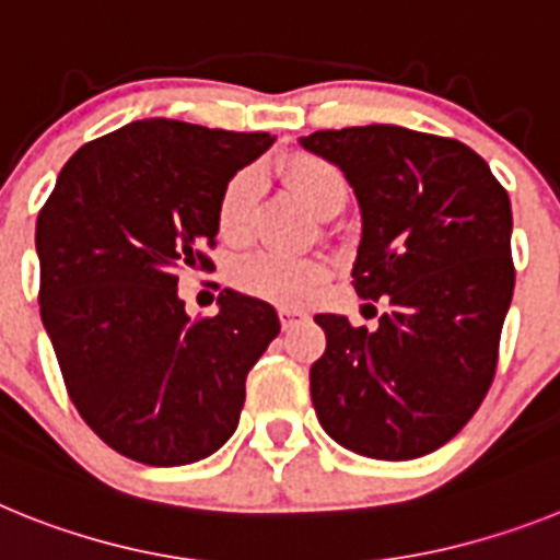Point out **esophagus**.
Masks as SVG:
<instances>
[{
  "mask_svg": "<svg viewBox=\"0 0 560 560\" xmlns=\"http://www.w3.org/2000/svg\"><path fill=\"white\" fill-rule=\"evenodd\" d=\"M305 316L300 314V311H289V308H280V325H283V330H291L294 325L303 323Z\"/></svg>",
  "mask_w": 560,
  "mask_h": 560,
  "instance_id": "obj_1",
  "label": "esophagus"
}]
</instances>
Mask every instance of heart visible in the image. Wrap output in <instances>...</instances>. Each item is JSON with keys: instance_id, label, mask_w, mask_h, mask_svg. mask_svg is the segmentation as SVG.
<instances>
[{"instance_id": "heart-1", "label": "heart", "mask_w": 560, "mask_h": 560, "mask_svg": "<svg viewBox=\"0 0 560 560\" xmlns=\"http://www.w3.org/2000/svg\"><path fill=\"white\" fill-rule=\"evenodd\" d=\"M285 187L294 192L305 207L323 215L328 207L345 205L348 182L334 162L314 156V153H291L280 165ZM260 182L255 171H237L221 190L215 207V230L224 244H244L252 235V215H255ZM330 269L319 257H283L271 252L241 257L232 266V283L237 291L266 300V303L300 308L311 303L328 285Z\"/></svg>"}]
</instances>
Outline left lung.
<instances>
[{
  "mask_svg": "<svg viewBox=\"0 0 560 560\" xmlns=\"http://www.w3.org/2000/svg\"><path fill=\"white\" fill-rule=\"evenodd\" d=\"M300 145L353 187V289L387 303L378 330L316 316L328 336L311 368L316 418L364 457H423L471 420L497 375L516 283L508 190L468 145L400 126L314 131Z\"/></svg>",
  "mask_w": 560,
  "mask_h": 560,
  "instance_id": "obj_1",
  "label": "left lung"
}]
</instances>
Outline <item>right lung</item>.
I'll list each match as a JSON object with an SVG mask.
<instances>
[{
	"label": "right lung",
	"instance_id": "right-lung-1",
	"mask_svg": "<svg viewBox=\"0 0 560 560\" xmlns=\"http://www.w3.org/2000/svg\"><path fill=\"white\" fill-rule=\"evenodd\" d=\"M275 142L137 120L78 148L36 221L42 323L67 393L97 438L145 465H187L232 438L246 375L280 334L264 300L221 291L190 319L182 271H212L215 207Z\"/></svg>",
	"mask_w": 560,
	"mask_h": 560
}]
</instances>
